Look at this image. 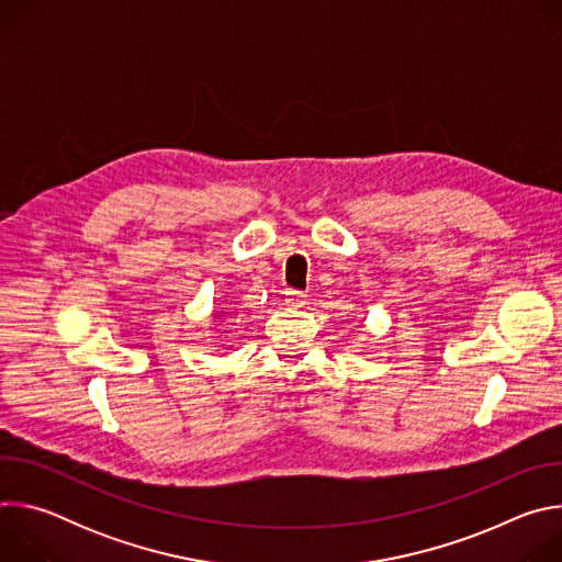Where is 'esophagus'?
I'll return each mask as SVG.
<instances>
[{
    "label": "esophagus",
    "mask_w": 562,
    "mask_h": 562,
    "mask_svg": "<svg viewBox=\"0 0 562 562\" xmlns=\"http://www.w3.org/2000/svg\"><path fill=\"white\" fill-rule=\"evenodd\" d=\"M284 300H286V304H291V306H302V304L306 302V295H304L302 291L286 289V291H284Z\"/></svg>",
    "instance_id": "34e87169"
}]
</instances>
